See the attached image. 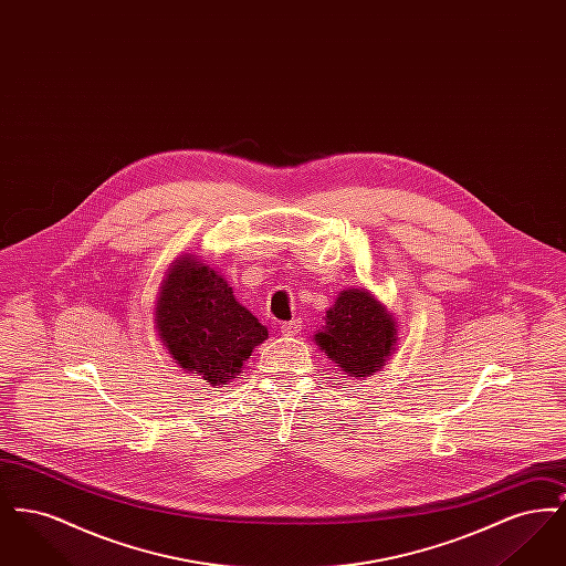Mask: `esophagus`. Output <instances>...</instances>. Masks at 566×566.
I'll list each match as a JSON object with an SVG mask.
<instances>
[{
	"label": "esophagus",
	"mask_w": 566,
	"mask_h": 566,
	"mask_svg": "<svg viewBox=\"0 0 566 566\" xmlns=\"http://www.w3.org/2000/svg\"><path fill=\"white\" fill-rule=\"evenodd\" d=\"M303 328V321L301 318H293V321H289V323L280 324V331H282V335H296L298 331Z\"/></svg>",
	"instance_id": "esophagus-1"
}]
</instances>
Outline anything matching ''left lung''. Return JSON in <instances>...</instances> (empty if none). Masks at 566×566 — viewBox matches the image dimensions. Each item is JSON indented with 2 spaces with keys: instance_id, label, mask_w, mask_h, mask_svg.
Returning a JSON list of instances; mask_svg holds the SVG:
<instances>
[{
  "instance_id": "1",
  "label": "left lung",
  "mask_w": 566,
  "mask_h": 566,
  "mask_svg": "<svg viewBox=\"0 0 566 566\" xmlns=\"http://www.w3.org/2000/svg\"><path fill=\"white\" fill-rule=\"evenodd\" d=\"M314 339L342 371L363 379L395 352L397 323L367 289H348L337 295Z\"/></svg>"
}]
</instances>
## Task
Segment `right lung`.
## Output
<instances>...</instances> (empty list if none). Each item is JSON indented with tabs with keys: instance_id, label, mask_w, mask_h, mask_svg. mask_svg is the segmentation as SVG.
Masks as SVG:
<instances>
[{
	"instance_id": "obj_1",
	"label": "right lung",
	"mask_w": 566,
	"mask_h": 566,
	"mask_svg": "<svg viewBox=\"0 0 566 566\" xmlns=\"http://www.w3.org/2000/svg\"><path fill=\"white\" fill-rule=\"evenodd\" d=\"M155 324L180 369L212 386L240 376L243 360L270 335L227 280L192 254L178 256L165 273Z\"/></svg>"
}]
</instances>
